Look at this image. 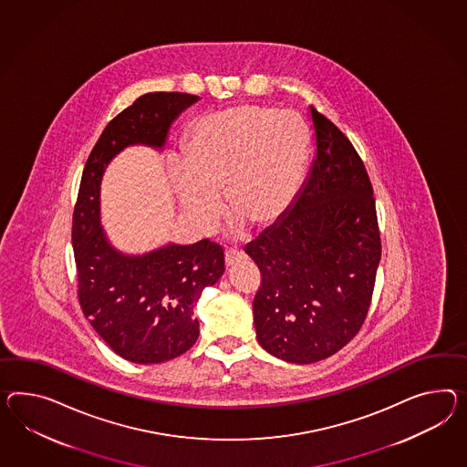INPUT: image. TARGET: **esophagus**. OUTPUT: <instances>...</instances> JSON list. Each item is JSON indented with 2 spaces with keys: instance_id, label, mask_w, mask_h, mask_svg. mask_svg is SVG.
Wrapping results in <instances>:
<instances>
[{
  "instance_id": "34e87169",
  "label": "esophagus",
  "mask_w": 467,
  "mask_h": 467,
  "mask_svg": "<svg viewBox=\"0 0 467 467\" xmlns=\"http://www.w3.org/2000/svg\"><path fill=\"white\" fill-rule=\"evenodd\" d=\"M244 257H245V255H244L242 252L230 249V251L225 252V264H227V267H234L235 264L244 261Z\"/></svg>"
}]
</instances>
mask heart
Masks as SVG:
<instances>
[{
    "label": "heart",
    "mask_w": 467,
    "mask_h": 467,
    "mask_svg": "<svg viewBox=\"0 0 467 467\" xmlns=\"http://www.w3.org/2000/svg\"><path fill=\"white\" fill-rule=\"evenodd\" d=\"M310 133L293 111L239 105L194 121L184 140V166L172 182L182 210L202 227L227 215L263 232L285 220L298 196Z\"/></svg>",
    "instance_id": "b5f03b06"
}]
</instances>
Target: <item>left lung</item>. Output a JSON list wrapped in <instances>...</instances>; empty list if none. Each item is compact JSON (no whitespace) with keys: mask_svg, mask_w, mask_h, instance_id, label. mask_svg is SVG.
I'll use <instances>...</instances> for the list:
<instances>
[{"mask_svg":"<svg viewBox=\"0 0 467 467\" xmlns=\"http://www.w3.org/2000/svg\"><path fill=\"white\" fill-rule=\"evenodd\" d=\"M315 159L289 213L245 245L261 269L255 337L277 359H327L359 332L381 239L368 171L354 145L310 107Z\"/></svg>","mask_w":467,"mask_h":467,"instance_id":"8db88e82","label":"left lung"}]
</instances>
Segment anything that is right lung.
I'll use <instances>...</instances> for the list:
<instances>
[{
    "mask_svg": "<svg viewBox=\"0 0 467 467\" xmlns=\"http://www.w3.org/2000/svg\"><path fill=\"white\" fill-rule=\"evenodd\" d=\"M200 96L147 93L109 121L84 166L72 216L79 303L98 335L123 359L159 364L184 354L200 335L194 306L225 273L223 251L208 239L168 242L144 254L117 249L101 225V181L132 145L164 150L169 129Z\"/></svg>",
    "mask_w": 467,
    "mask_h": 467,
    "instance_id": "right-lung-1",
    "label": "right lung"
}]
</instances>
